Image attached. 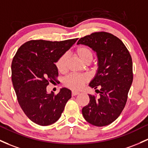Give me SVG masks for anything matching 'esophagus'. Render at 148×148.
Masks as SVG:
<instances>
[{
  "mask_svg": "<svg viewBox=\"0 0 148 148\" xmlns=\"http://www.w3.org/2000/svg\"><path fill=\"white\" fill-rule=\"evenodd\" d=\"M79 92H76V91L71 92V95H72V96H74V95H79Z\"/></svg>",
  "mask_w": 148,
  "mask_h": 148,
  "instance_id": "obj_1",
  "label": "esophagus"
}]
</instances>
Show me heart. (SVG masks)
I'll list each match as a JSON object with an SVG mask.
<instances>
[{
    "label": "heart",
    "mask_w": 148,
    "mask_h": 148,
    "mask_svg": "<svg viewBox=\"0 0 148 148\" xmlns=\"http://www.w3.org/2000/svg\"><path fill=\"white\" fill-rule=\"evenodd\" d=\"M74 56L84 64H88L92 59V51L85 46H80L74 51ZM68 57L66 54L62 55L57 61L56 65L59 72L63 73L66 70ZM87 82V78L84 76L71 74L64 79V84L66 87L73 90H79Z\"/></svg>",
    "instance_id": "obj_1"
}]
</instances>
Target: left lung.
<instances>
[{"label": "left lung", "instance_id": "1", "mask_svg": "<svg viewBox=\"0 0 148 148\" xmlns=\"http://www.w3.org/2000/svg\"><path fill=\"white\" fill-rule=\"evenodd\" d=\"M77 44L90 47L98 57V70L89 86L100 88V96L88 95L82 114L90 124L104 126L115 121L124 110L133 82L132 58L123 42L108 32H95Z\"/></svg>", "mask_w": 148, "mask_h": 148}]
</instances>
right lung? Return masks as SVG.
<instances>
[{
	"mask_svg": "<svg viewBox=\"0 0 148 148\" xmlns=\"http://www.w3.org/2000/svg\"><path fill=\"white\" fill-rule=\"evenodd\" d=\"M78 38L62 41L32 40L17 50L12 62V82L21 108L29 119L48 126L61 116L71 91L62 88L57 95L48 93L49 82L57 81L55 63Z\"/></svg>",
	"mask_w": 148,
	"mask_h": 148,
	"instance_id": "add662e5",
	"label": "right lung"
}]
</instances>
